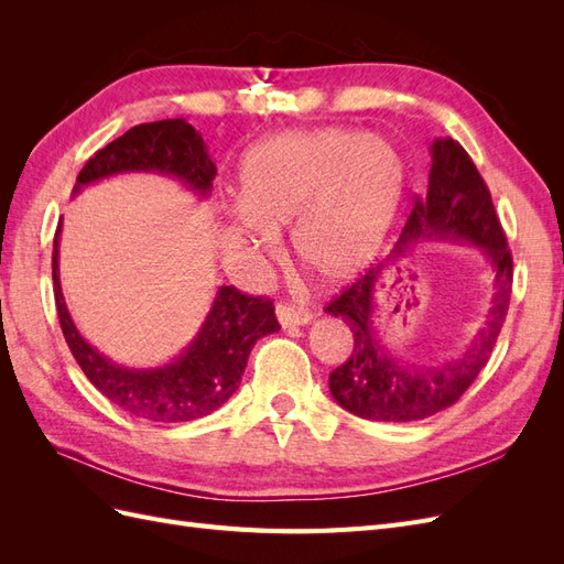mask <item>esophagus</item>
Here are the masks:
<instances>
[{"instance_id": "obj_1", "label": "esophagus", "mask_w": 564, "mask_h": 564, "mask_svg": "<svg viewBox=\"0 0 564 564\" xmlns=\"http://www.w3.org/2000/svg\"><path fill=\"white\" fill-rule=\"evenodd\" d=\"M278 322L282 329H292V327H303V324L311 322V313L294 308V305H278L275 308Z\"/></svg>"}]
</instances>
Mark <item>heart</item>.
I'll return each instance as SVG.
<instances>
[{
	"instance_id": "heart-1",
	"label": "heart",
	"mask_w": 564,
	"mask_h": 564,
	"mask_svg": "<svg viewBox=\"0 0 564 564\" xmlns=\"http://www.w3.org/2000/svg\"><path fill=\"white\" fill-rule=\"evenodd\" d=\"M406 172L400 152L379 135L313 129L270 135L237 169L230 226L256 253L289 240L303 270L340 286L377 259L395 224Z\"/></svg>"
}]
</instances>
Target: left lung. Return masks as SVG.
I'll use <instances>...</instances> for the list:
<instances>
[{
    "mask_svg": "<svg viewBox=\"0 0 564 564\" xmlns=\"http://www.w3.org/2000/svg\"><path fill=\"white\" fill-rule=\"evenodd\" d=\"M431 162L429 193L414 202L395 249L324 308L344 319L355 338L350 360L329 373V390L346 412L360 419L409 423L452 406L487 365L508 313L513 259L480 172L454 139L433 141ZM421 241L475 246L492 278L484 327L458 358L435 366L404 364L372 327L382 272Z\"/></svg>",
    "mask_w": 564,
    "mask_h": 564,
    "instance_id": "8db88e82",
    "label": "left lung"
}]
</instances>
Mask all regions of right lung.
Segmentation results:
<instances>
[{
  "label": "right lung",
  "instance_id": "right-lung-1",
  "mask_svg": "<svg viewBox=\"0 0 564 564\" xmlns=\"http://www.w3.org/2000/svg\"><path fill=\"white\" fill-rule=\"evenodd\" d=\"M119 174L176 178L199 199H207L216 166L199 131L178 117L133 127L98 150L79 172L73 197L87 185ZM61 226L63 218L54 237V261H51L56 311L67 346L87 379L127 414L152 423L195 421L228 402L240 388L256 340L280 329L275 305L237 292L235 286H218L199 332L174 360L158 367L117 365L79 334L67 311L58 272Z\"/></svg>",
  "mask_w": 564,
  "mask_h": 564
}]
</instances>
